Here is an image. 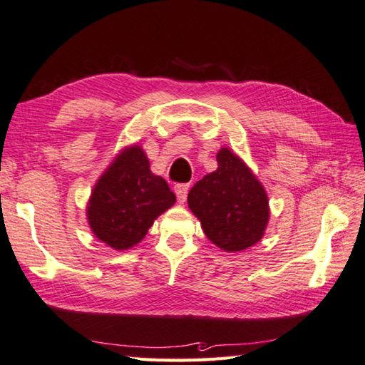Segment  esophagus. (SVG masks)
Returning a JSON list of instances; mask_svg holds the SVG:
<instances>
[{
  "label": "esophagus",
  "instance_id": "1",
  "mask_svg": "<svg viewBox=\"0 0 365 365\" xmlns=\"http://www.w3.org/2000/svg\"><path fill=\"white\" fill-rule=\"evenodd\" d=\"M175 192L178 197V202L184 203L185 198H187V192H189V184H176L175 185Z\"/></svg>",
  "mask_w": 365,
  "mask_h": 365
}]
</instances>
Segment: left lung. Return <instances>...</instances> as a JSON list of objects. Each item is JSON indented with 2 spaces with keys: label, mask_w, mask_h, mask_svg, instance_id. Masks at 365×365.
I'll return each instance as SVG.
<instances>
[{
  "label": "left lung",
  "mask_w": 365,
  "mask_h": 365,
  "mask_svg": "<svg viewBox=\"0 0 365 365\" xmlns=\"http://www.w3.org/2000/svg\"><path fill=\"white\" fill-rule=\"evenodd\" d=\"M217 170L190 189L187 203L205 235L227 252L256 245L268 222L267 194L251 170L230 153H217Z\"/></svg>",
  "instance_id": "left-lung-1"
}]
</instances>
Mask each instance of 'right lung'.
Instances as JSON below:
<instances>
[{
    "mask_svg": "<svg viewBox=\"0 0 365 365\" xmlns=\"http://www.w3.org/2000/svg\"><path fill=\"white\" fill-rule=\"evenodd\" d=\"M175 202L167 181L150 173L146 154L133 146L123 150L98 180L87 217L103 243L128 250L141 242L154 219Z\"/></svg>",
    "mask_w": 365,
    "mask_h": 365,
    "instance_id": "obj_1",
    "label": "right lung"
}]
</instances>
